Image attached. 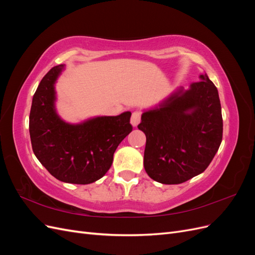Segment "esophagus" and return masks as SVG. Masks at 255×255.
Instances as JSON below:
<instances>
[{"label":"esophagus","instance_id":"34e87169","mask_svg":"<svg viewBox=\"0 0 255 255\" xmlns=\"http://www.w3.org/2000/svg\"><path fill=\"white\" fill-rule=\"evenodd\" d=\"M140 118H141V113L140 112H134L132 114V117H130V123H132L133 127H137L138 123L140 122Z\"/></svg>","mask_w":255,"mask_h":255}]
</instances>
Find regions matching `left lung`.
<instances>
[{"instance_id":"obj_1","label":"left lung","mask_w":255,"mask_h":255,"mask_svg":"<svg viewBox=\"0 0 255 255\" xmlns=\"http://www.w3.org/2000/svg\"><path fill=\"white\" fill-rule=\"evenodd\" d=\"M145 111L138 128L145 134L144 170L161 184H181L202 173L222 140L218 90L205 74Z\"/></svg>"}]
</instances>
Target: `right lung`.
<instances>
[{"label": "right lung", "instance_id": "add662e5", "mask_svg": "<svg viewBox=\"0 0 255 255\" xmlns=\"http://www.w3.org/2000/svg\"><path fill=\"white\" fill-rule=\"evenodd\" d=\"M64 65L43 76L33 97L29 136L34 154L57 180L90 184L109 171L119 143L132 132L130 112L70 125L55 111V84Z\"/></svg>", "mask_w": 255, "mask_h": 255}]
</instances>
